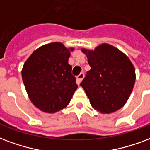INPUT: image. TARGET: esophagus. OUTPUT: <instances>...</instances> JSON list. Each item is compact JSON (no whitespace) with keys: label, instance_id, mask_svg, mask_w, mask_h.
<instances>
[{"label":"esophagus","instance_id":"obj_1","mask_svg":"<svg viewBox=\"0 0 150 150\" xmlns=\"http://www.w3.org/2000/svg\"><path fill=\"white\" fill-rule=\"evenodd\" d=\"M83 78H84V74H83V73H80L79 75L76 77V82H77L78 85H79L80 83H81V81L83 80Z\"/></svg>","mask_w":150,"mask_h":150}]
</instances>
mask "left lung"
Listing matches in <instances>:
<instances>
[{
    "mask_svg": "<svg viewBox=\"0 0 150 150\" xmlns=\"http://www.w3.org/2000/svg\"><path fill=\"white\" fill-rule=\"evenodd\" d=\"M91 67L80 86L93 108L111 113L123 107L135 83V70L129 58L116 48L102 44L93 50H82Z\"/></svg>",
    "mask_w": 150,
    "mask_h": 150,
    "instance_id": "obj_1",
    "label": "left lung"
}]
</instances>
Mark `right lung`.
Instances as JSON below:
<instances>
[{
	"label": "right lung",
	"instance_id": "1",
	"mask_svg": "<svg viewBox=\"0 0 150 150\" xmlns=\"http://www.w3.org/2000/svg\"><path fill=\"white\" fill-rule=\"evenodd\" d=\"M70 50L52 42L34 51L25 62L22 79L30 99L45 112L53 113L69 104L78 88L72 67L68 64Z\"/></svg>",
	"mask_w": 150,
	"mask_h": 150
}]
</instances>
